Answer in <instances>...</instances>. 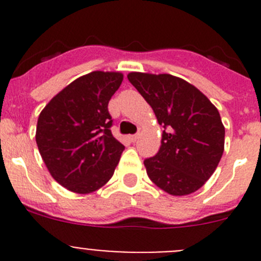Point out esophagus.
Masks as SVG:
<instances>
[{"instance_id":"34e87169","label":"esophagus","mask_w":261,"mask_h":261,"mask_svg":"<svg viewBox=\"0 0 261 261\" xmlns=\"http://www.w3.org/2000/svg\"><path fill=\"white\" fill-rule=\"evenodd\" d=\"M138 136H140V133H136V135L130 136V137H129V138H130V141H132V142H136L138 140Z\"/></svg>"}]
</instances>
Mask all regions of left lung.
Here are the masks:
<instances>
[{"instance_id": "8db88e82", "label": "left lung", "mask_w": 261, "mask_h": 261, "mask_svg": "<svg viewBox=\"0 0 261 261\" xmlns=\"http://www.w3.org/2000/svg\"><path fill=\"white\" fill-rule=\"evenodd\" d=\"M128 80L165 128L158 153L144 161L150 180L174 196L201 188L223 154L218 110L200 90L171 74L129 73Z\"/></svg>"}]
</instances>
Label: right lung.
<instances>
[{"label": "right lung", "mask_w": 261, "mask_h": 261, "mask_svg": "<svg viewBox=\"0 0 261 261\" xmlns=\"http://www.w3.org/2000/svg\"><path fill=\"white\" fill-rule=\"evenodd\" d=\"M121 73L91 71L73 81L41 111L36 144L53 179L71 192L90 193L110 180L125 149L112 136L108 102Z\"/></svg>", "instance_id": "1"}]
</instances>
